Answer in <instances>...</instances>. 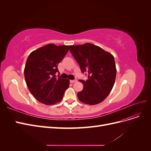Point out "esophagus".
<instances>
[{
	"label": "esophagus",
	"mask_w": 151,
	"mask_h": 151,
	"mask_svg": "<svg viewBox=\"0 0 151 151\" xmlns=\"http://www.w3.org/2000/svg\"><path fill=\"white\" fill-rule=\"evenodd\" d=\"M76 82H77V80H70V83H76Z\"/></svg>",
	"instance_id": "1"
}]
</instances>
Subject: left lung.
<instances>
[{
  "mask_svg": "<svg viewBox=\"0 0 151 151\" xmlns=\"http://www.w3.org/2000/svg\"><path fill=\"white\" fill-rule=\"evenodd\" d=\"M70 51L81 71L88 74L86 81H79L84 86L77 93L79 99L90 105L102 102L110 93L115 82L116 68L113 55L89 43L70 45Z\"/></svg>",
  "mask_w": 151,
  "mask_h": 151,
  "instance_id": "left-lung-1",
  "label": "left lung"
}]
</instances>
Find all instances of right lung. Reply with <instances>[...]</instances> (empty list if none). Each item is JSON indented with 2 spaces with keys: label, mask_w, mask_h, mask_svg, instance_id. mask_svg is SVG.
<instances>
[{
  "label": "right lung",
  "mask_w": 151,
  "mask_h": 151,
  "mask_svg": "<svg viewBox=\"0 0 151 151\" xmlns=\"http://www.w3.org/2000/svg\"><path fill=\"white\" fill-rule=\"evenodd\" d=\"M68 45L48 44L32 52L24 70L30 93L38 101L47 105L60 102L69 87L68 79L56 77L58 64L69 50Z\"/></svg>",
  "instance_id": "1"
}]
</instances>
